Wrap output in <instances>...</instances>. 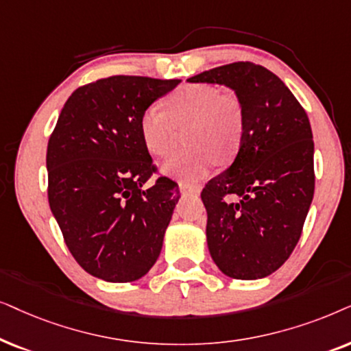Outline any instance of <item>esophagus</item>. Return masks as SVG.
Listing matches in <instances>:
<instances>
[{
	"mask_svg": "<svg viewBox=\"0 0 351 351\" xmlns=\"http://www.w3.org/2000/svg\"><path fill=\"white\" fill-rule=\"evenodd\" d=\"M180 191L181 194L184 195H194L200 193L199 188H194V186H189V184H180Z\"/></svg>",
	"mask_w": 351,
	"mask_h": 351,
	"instance_id": "34e87169",
	"label": "esophagus"
}]
</instances>
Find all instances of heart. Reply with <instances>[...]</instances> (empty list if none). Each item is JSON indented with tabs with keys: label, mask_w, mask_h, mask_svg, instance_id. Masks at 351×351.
Masks as SVG:
<instances>
[{
	"label": "heart",
	"mask_w": 351,
	"mask_h": 351,
	"mask_svg": "<svg viewBox=\"0 0 351 351\" xmlns=\"http://www.w3.org/2000/svg\"><path fill=\"white\" fill-rule=\"evenodd\" d=\"M168 112L151 106L141 117V136L147 151L167 157L175 147L176 128H188L193 152L180 154L162 163L163 175L195 183L205 178L218 160H228L237 151L244 132L239 99L212 85H186L167 99Z\"/></svg>",
	"instance_id": "heart-1"
}]
</instances>
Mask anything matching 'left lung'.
I'll return each instance as SVG.
<instances>
[{
	"instance_id": "1",
	"label": "left lung",
	"mask_w": 351,
	"mask_h": 351,
	"mask_svg": "<svg viewBox=\"0 0 351 351\" xmlns=\"http://www.w3.org/2000/svg\"><path fill=\"white\" fill-rule=\"evenodd\" d=\"M188 82L230 88L244 114L234 160L200 194L210 255L230 278L269 276L295 249L315 194L306 112L281 78L254 62L221 65Z\"/></svg>"
}]
</instances>
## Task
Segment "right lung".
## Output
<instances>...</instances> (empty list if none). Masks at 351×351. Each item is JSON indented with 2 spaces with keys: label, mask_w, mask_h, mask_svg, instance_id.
I'll return each instance as SVG.
<instances>
[{
  "label": "right lung",
  "mask_w": 351,
  "mask_h": 351,
  "mask_svg": "<svg viewBox=\"0 0 351 351\" xmlns=\"http://www.w3.org/2000/svg\"><path fill=\"white\" fill-rule=\"evenodd\" d=\"M180 82L115 75L78 88L49 138L51 212L77 263L102 281H136L160 255L180 189L168 178L143 189L154 168L139 123Z\"/></svg>",
  "instance_id": "1"
}]
</instances>
